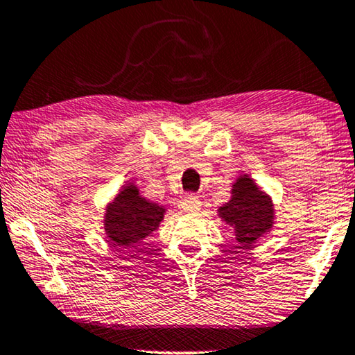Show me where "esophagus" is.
I'll return each instance as SVG.
<instances>
[{"label": "esophagus", "mask_w": 355, "mask_h": 355, "mask_svg": "<svg viewBox=\"0 0 355 355\" xmlns=\"http://www.w3.org/2000/svg\"><path fill=\"white\" fill-rule=\"evenodd\" d=\"M200 200H198V198L196 197V196H187V197H184L181 202H179V208H181L182 211H186V213H193V211H198L200 210Z\"/></svg>", "instance_id": "34e87169"}]
</instances>
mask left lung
I'll return each instance as SVG.
<instances>
[{"label":"left lung","mask_w":355,"mask_h":355,"mask_svg":"<svg viewBox=\"0 0 355 355\" xmlns=\"http://www.w3.org/2000/svg\"><path fill=\"white\" fill-rule=\"evenodd\" d=\"M218 216L234 230L239 249L254 247L275 225L271 197L257 186L249 174H241L232 184L231 200L218 208Z\"/></svg>","instance_id":"left-lung-1"}]
</instances>
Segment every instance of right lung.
Segmentation results:
<instances>
[{"label": "right lung", "instance_id": "add662e5", "mask_svg": "<svg viewBox=\"0 0 355 355\" xmlns=\"http://www.w3.org/2000/svg\"><path fill=\"white\" fill-rule=\"evenodd\" d=\"M164 207L140 196L134 182L119 189L118 196L106 205L103 227L114 245L128 249L140 244L145 237L158 230L164 218Z\"/></svg>", "mask_w": 355, "mask_h": 355}]
</instances>
